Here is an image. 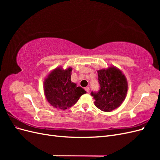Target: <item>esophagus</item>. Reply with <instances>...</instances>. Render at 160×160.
<instances>
[{
	"instance_id": "1",
	"label": "esophagus",
	"mask_w": 160,
	"mask_h": 160,
	"mask_svg": "<svg viewBox=\"0 0 160 160\" xmlns=\"http://www.w3.org/2000/svg\"><path fill=\"white\" fill-rule=\"evenodd\" d=\"M85 91H86L87 92H88V93H89V92L90 91V89H89V87H87V88H85Z\"/></svg>"
}]
</instances>
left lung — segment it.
I'll list each match as a JSON object with an SVG mask.
<instances>
[{
	"label": "left lung",
	"mask_w": 160,
	"mask_h": 160,
	"mask_svg": "<svg viewBox=\"0 0 160 160\" xmlns=\"http://www.w3.org/2000/svg\"><path fill=\"white\" fill-rule=\"evenodd\" d=\"M100 90L91 93L95 99V105L105 112L118 108L127 96L128 84L122 70L111 65L107 69L98 71Z\"/></svg>",
	"instance_id": "left-lung-1"
}]
</instances>
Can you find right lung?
Returning <instances> with one entry per match:
<instances>
[{
	"mask_svg": "<svg viewBox=\"0 0 160 160\" xmlns=\"http://www.w3.org/2000/svg\"><path fill=\"white\" fill-rule=\"evenodd\" d=\"M72 68L61 66L51 71L43 82L46 99L53 108L65 110L74 105L80 97L86 93L81 87L71 80Z\"/></svg>",
	"mask_w": 160,
	"mask_h": 160,
	"instance_id": "1",
	"label": "right lung"
}]
</instances>
